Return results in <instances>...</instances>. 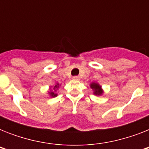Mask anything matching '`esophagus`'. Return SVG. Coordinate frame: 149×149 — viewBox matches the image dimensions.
<instances>
[{"instance_id":"obj_1","label":"esophagus","mask_w":149,"mask_h":149,"mask_svg":"<svg viewBox=\"0 0 149 149\" xmlns=\"http://www.w3.org/2000/svg\"><path fill=\"white\" fill-rule=\"evenodd\" d=\"M72 79H74V80H78L79 79V77L78 76H75V77H72Z\"/></svg>"}]
</instances>
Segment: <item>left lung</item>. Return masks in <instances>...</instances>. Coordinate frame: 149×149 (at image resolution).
Segmentation results:
<instances>
[{"instance_id": "1", "label": "left lung", "mask_w": 149, "mask_h": 149, "mask_svg": "<svg viewBox=\"0 0 149 149\" xmlns=\"http://www.w3.org/2000/svg\"><path fill=\"white\" fill-rule=\"evenodd\" d=\"M91 87L93 90V94H95V95H101L102 93H103L101 86H100L98 84L92 83L91 84Z\"/></svg>"}]
</instances>
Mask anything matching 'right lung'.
<instances>
[{
    "mask_svg": "<svg viewBox=\"0 0 149 149\" xmlns=\"http://www.w3.org/2000/svg\"><path fill=\"white\" fill-rule=\"evenodd\" d=\"M58 84H56V86H54L53 90H56V89L58 88ZM49 94H50V96H51L52 97H56V96H57V94H56V93H55V92H54L53 91H50Z\"/></svg>",
    "mask_w": 149,
    "mask_h": 149,
    "instance_id": "obj_1",
    "label": "right lung"
}]
</instances>
